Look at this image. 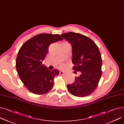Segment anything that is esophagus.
<instances>
[{
    "mask_svg": "<svg viewBox=\"0 0 124 124\" xmlns=\"http://www.w3.org/2000/svg\"><path fill=\"white\" fill-rule=\"evenodd\" d=\"M60 75H65L66 74V73H65V72H64L63 71H60Z\"/></svg>",
    "mask_w": 124,
    "mask_h": 124,
    "instance_id": "1",
    "label": "esophagus"
}]
</instances>
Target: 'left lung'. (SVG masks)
Listing matches in <instances>:
<instances>
[{"mask_svg": "<svg viewBox=\"0 0 124 124\" xmlns=\"http://www.w3.org/2000/svg\"><path fill=\"white\" fill-rule=\"evenodd\" d=\"M61 36L72 45L73 69L81 73L75 77L74 83L67 85L68 91L78 97L88 96L95 91L102 75V61L98 47L93 40L80 33L69 32Z\"/></svg>", "mask_w": 124, "mask_h": 124, "instance_id": "obj_1", "label": "left lung"}]
</instances>
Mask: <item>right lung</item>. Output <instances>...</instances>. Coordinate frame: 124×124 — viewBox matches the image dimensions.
Here are the masks:
<instances>
[{"label":"right lung","instance_id":"obj_1","mask_svg":"<svg viewBox=\"0 0 124 124\" xmlns=\"http://www.w3.org/2000/svg\"><path fill=\"white\" fill-rule=\"evenodd\" d=\"M63 39L58 34L41 33L28 40L19 49L16 68L21 80L31 93L41 95L53 88L54 78L59 71L48 70L42 62L50 45Z\"/></svg>","mask_w":124,"mask_h":124}]
</instances>
